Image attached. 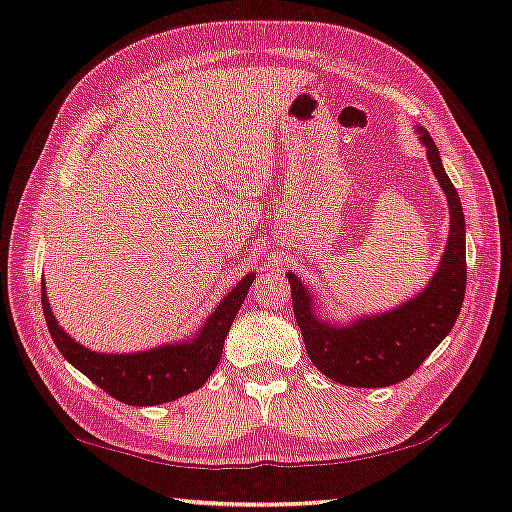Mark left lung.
I'll use <instances>...</instances> for the list:
<instances>
[{
	"label": "left lung",
	"instance_id": "1",
	"mask_svg": "<svg viewBox=\"0 0 512 512\" xmlns=\"http://www.w3.org/2000/svg\"><path fill=\"white\" fill-rule=\"evenodd\" d=\"M427 158L449 203V239L436 275L420 296L388 314L336 327L314 316L311 296L289 273L296 323L314 366L329 379L354 388H381L411 377L452 332L465 298V216L461 198L443 169L431 135L420 128Z\"/></svg>",
	"mask_w": 512,
	"mask_h": 512
}]
</instances>
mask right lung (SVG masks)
<instances>
[{
	"label": "right lung",
	"instance_id": "add662e5",
	"mask_svg": "<svg viewBox=\"0 0 512 512\" xmlns=\"http://www.w3.org/2000/svg\"><path fill=\"white\" fill-rule=\"evenodd\" d=\"M253 280L255 273L246 275L223 298L201 332L196 334V339L137 354H99L69 339L51 314L45 284H42V314H45L56 348L74 368H79L85 377H90L94 384L119 402L153 406L178 400L205 384L207 377L219 366L225 336L230 332L239 307L244 305Z\"/></svg>",
	"mask_w": 512,
	"mask_h": 512
}]
</instances>
